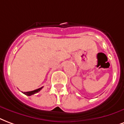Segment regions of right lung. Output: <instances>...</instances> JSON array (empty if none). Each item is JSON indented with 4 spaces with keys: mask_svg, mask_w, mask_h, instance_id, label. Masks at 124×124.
Masks as SVG:
<instances>
[{
    "mask_svg": "<svg viewBox=\"0 0 124 124\" xmlns=\"http://www.w3.org/2000/svg\"><path fill=\"white\" fill-rule=\"evenodd\" d=\"M43 87H40V88H39V89H37V90H33V91H31V92H23V93L26 95H28V96H31V95H32L33 94L36 93H38L39 92H40L41 90H42V88Z\"/></svg>",
    "mask_w": 124,
    "mask_h": 124,
    "instance_id": "1",
    "label": "right lung"
}]
</instances>
